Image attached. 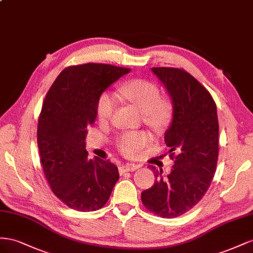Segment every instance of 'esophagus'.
Returning a JSON list of instances; mask_svg holds the SVG:
<instances>
[{
    "label": "esophagus",
    "mask_w": 253,
    "mask_h": 253,
    "mask_svg": "<svg viewBox=\"0 0 253 253\" xmlns=\"http://www.w3.org/2000/svg\"><path fill=\"white\" fill-rule=\"evenodd\" d=\"M139 169V165L136 164H124V165H121V167L119 168V171L120 174H124V172H127V171H133L135 169Z\"/></svg>",
    "instance_id": "esophagus-1"
}]
</instances>
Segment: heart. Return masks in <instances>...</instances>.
<instances>
[{"mask_svg": "<svg viewBox=\"0 0 253 253\" xmlns=\"http://www.w3.org/2000/svg\"><path fill=\"white\" fill-rule=\"evenodd\" d=\"M121 96L143 112V120L147 125L161 130L169 125L174 114V103L168 96L160 95V89L156 83L147 79H132L120 88ZM117 100L111 93L104 92L96 104V114L99 121L110 120L114 112ZM154 136L146 130H130L121 132L115 139V147L123 155L135 157L153 143Z\"/></svg>", "mask_w": 253, "mask_h": 253, "instance_id": "heart-1", "label": "heart"}]
</instances>
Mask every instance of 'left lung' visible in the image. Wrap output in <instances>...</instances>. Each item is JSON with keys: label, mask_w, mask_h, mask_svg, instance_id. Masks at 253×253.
<instances>
[{"label": "left lung", "mask_w": 253, "mask_h": 253, "mask_svg": "<svg viewBox=\"0 0 253 253\" xmlns=\"http://www.w3.org/2000/svg\"><path fill=\"white\" fill-rule=\"evenodd\" d=\"M174 103L164 141L174 167L168 176L153 165L155 184L143 191V205L163 218L190 211L205 196L218 159V119L212 95L183 69L153 68Z\"/></svg>", "instance_id": "obj_1"}]
</instances>
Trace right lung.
Returning a JSON list of instances; mask_svg holds the SVG:
<instances>
[{
    "instance_id": "1",
    "label": "right lung",
    "mask_w": 253,
    "mask_h": 253,
    "mask_svg": "<svg viewBox=\"0 0 253 253\" xmlns=\"http://www.w3.org/2000/svg\"><path fill=\"white\" fill-rule=\"evenodd\" d=\"M128 72L105 63L72 66L45 95L37 130L40 162L56 197L73 210H99L119 180L118 168L109 160L88 158L84 140L96 119L99 95Z\"/></svg>"
}]
</instances>
